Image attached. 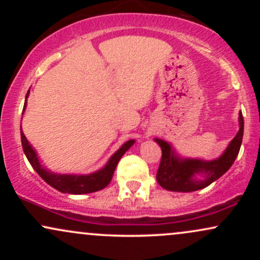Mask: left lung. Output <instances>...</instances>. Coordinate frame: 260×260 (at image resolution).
<instances>
[{
	"mask_svg": "<svg viewBox=\"0 0 260 260\" xmlns=\"http://www.w3.org/2000/svg\"><path fill=\"white\" fill-rule=\"evenodd\" d=\"M243 116L240 112V131L230 143L229 148L219 159L213 161L178 159L169 143L155 139L160 145L161 161L157 169L156 180L162 188L174 192H194L202 189L220 178L235 162L240 153L243 138ZM197 174H204V180L198 181L194 178Z\"/></svg>",
	"mask_w": 260,
	"mask_h": 260,
	"instance_id": "left-lung-1",
	"label": "left lung"
}]
</instances>
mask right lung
<instances>
[{"mask_svg": "<svg viewBox=\"0 0 260 260\" xmlns=\"http://www.w3.org/2000/svg\"><path fill=\"white\" fill-rule=\"evenodd\" d=\"M29 95L26 94V96ZM26 103L24 104V107ZM24 111V110H23ZM20 138H22V145L23 150L26 159L29 160L30 165L34 168L35 171L38 172L43 180L49 183L50 186L55 188V189L59 190L62 193H71V194H85V193H92L98 192V190L104 189L107 184L112 180L113 172H115L116 166H117L118 161L122 157L126 151L133 145L134 140H128L124 143L122 147L112 155L111 159L106 164V166L100 171L94 172L91 175H84V176H77V175H57L52 174V172L47 171L41 168L40 162H39L37 154H35L34 149L29 145L28 140H26L24 133L20 131Z\"/></svg>", "mask_w": 260, "mask_h": 260, "instance_id": "right-lung-1", "label": "right lung"}]
</instances>
